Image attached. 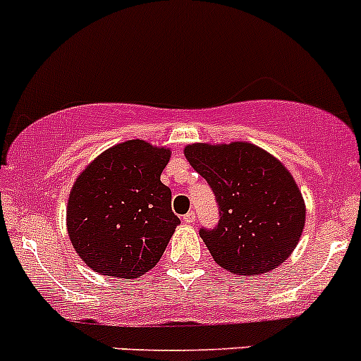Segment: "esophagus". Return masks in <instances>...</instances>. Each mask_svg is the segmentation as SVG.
I'll list each match as a JSON object with an SVG mask.
<instances>
[{"mask_svg":"<svg viewBox=\"0 0 361 361\" xmlns=\"http://www.w3.org/2000/svg\"><path fill=\"white\" fill-rule=\"evenodd\" d=\"M195 218H197V216H195L194 211H188V213L183 216V221H185V224L192 225V224H194V221H195Z\"/></svg>","mask_w":361,"mask_h":361,"instance_id":"34e87169","label":"esophagus"}]
</instances>
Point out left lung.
<instances>
[{
    "instance_id": "8db88e82",
    "label": "left lung",
    "mask_w": 361,
    "mask_h": 361,
    "mask_svg": "<svg viewBox=\"0 0 361 361\" xmlns=\"http://www.w3.org/2000/svg\"><path fill=\"white\" fill-rule=\"evenodd\" d=\"M188 162L207 181L218 224L199 235L232 274H264L290 257L302 235L305 207L286 167L251 143L190 145Z\"/></svg>"
}]
</instances>
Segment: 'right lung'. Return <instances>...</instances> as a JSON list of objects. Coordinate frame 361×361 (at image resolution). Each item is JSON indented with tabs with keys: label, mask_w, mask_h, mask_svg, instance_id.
Returning <instances> with one entry per match:
<instances>
[{
	"label": "right lung",
	"mask_w": 361,
	"mask_h": 361,
	"mask_svg": "<svg viewBox=\"0 0 361 361\" xmlns=\"http://www.w3.org/2000/svg\"><path fill=\"white\" fill-rule=\"evenodd\" d=\"M169 150L141 140L99 155L68 202V234L83 262L104 276L137 278L155 267L180 218L160 181Z\"/></svg>",
	"instance_id": "right-lung-1"
}]
</instances>
